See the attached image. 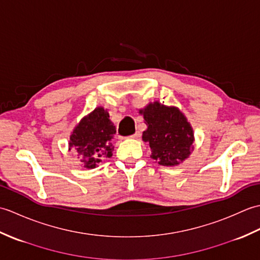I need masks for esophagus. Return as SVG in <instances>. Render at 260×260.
I'll return each mask as SVG.
<instances>
[{
  "instance_id": "34e87169",
  "label": "esophagus",
  "mask_w": 260,
  "mask_h": 260,
  "mask_svg": "<svg viewBox=\"0 0 260 260\" xmlns=\"http://www.w3.org/2000/svg\"><path fill=\"white\" fill-rule=\"evenodd\" d=\"M140 136H141V133H140V132H136V133L132 135L131 137H132V139H139Z\"/></svg>"
}]
</instances>
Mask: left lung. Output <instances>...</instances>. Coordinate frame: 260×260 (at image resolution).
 I'll list each match as a JSON object with an SVG mask.
<instances>
[{"label":"left lung","mask_w":260,"mask_h":260,"mask_svg":"<svg viewBox=\"0 0 260 260\" xmlns=\"http://www.w3.org/2000/svg\"><path fill=\"white\" fill-rule=\"evenodd\" d=\"M140 114L147 125L142 139L150 145L153 159L163 167H174L190 156L194 134L179 108L154 102L140 109Z\"/></svg>","instance_id":"obj_1"}]
</instances>
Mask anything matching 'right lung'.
<instances>
[{"label":"right lung","mask_w":260,"mask_h":260,"mask_svg":"<svg viewBox=\"0 0 260 260\" xmlns=\"http://www.w3.org/2000/svg\"><path fill=\"white\" fill-rule=\"evenodd\" d=\"M116 128L107 109L97 107L85 116L70 135L69 151L75 148L86 169H95L103 159L113 156L112 140Z\"/></svg>","instance_id":"obj_1"}]
</instances>
